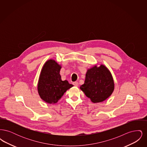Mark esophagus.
Masks as SVG:
<instances>
[{
    "label": "esophagus",
    "mask_w": 147,
    "mask_h": 147,
    "mask_svg": "<svg viewBox=\"0 0 147 147\" xmlns=\"http://www.w3.org/2000/svg\"><path fill=\"white\" fill-rule=\"evenodd\" d=\"M73 84L74 86H78V83L77 82H73Z\"/></svg>",
    "instance_id": "obj_1"
}]
</instances>
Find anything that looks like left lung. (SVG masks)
I'll use <instances>...</instances> for the list:
<instances>
[{"label": "left lung", "instance_id": "left-lung-1", "mask_svg": "<svg viewBox=\"0 0 147 147\" xmlns=\"http://www.w3.org/2000/svg\"><path fill=\"white\" fill-rule=\"evenodd\" d=\"M111 73L104 65H95L87 70L84 84L80 89L94 103L101 102L111 96L114 90Z\"/></svg>", "mask_w": 147, "mask_h": 147}]
</instances>
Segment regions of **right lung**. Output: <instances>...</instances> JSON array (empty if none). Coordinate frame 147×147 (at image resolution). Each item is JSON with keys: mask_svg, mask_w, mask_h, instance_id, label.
I'll use <instances>...</instances> for the list:
<instances>
[{"mask_svg": "<svg viewBox=\"0 0 147 147\" xmlns=\"http://www.w3.org/2000/svg\"><path fill=\"white\" fill-rule=\"evenodd\" d=\"M61 69V65L53 59L47 61L42 67L37 89L40 98L49 104L57 103L64 92L73 86L67 80H62Z\"/></svg>", "mask_w": 147, "mask_h": 147, "instance_id": "add662e5", "label": "right lung"}]
</instances>
